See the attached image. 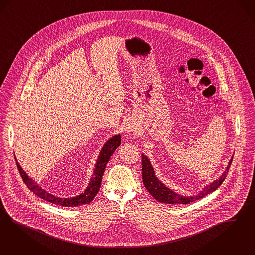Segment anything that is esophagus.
<instances>
[{"mask_svg": "<svg viewBox=\"0 0 255 255\" xmlns=\"http://www.w3.org/2000/svg\"><path fill=\"white\" fill-rule=\"evenodd\" d=\"M136 126L134 125V124H128L127 125V127H126V131L128 132V133H134V132L136 131Z\"/></svg>", "mask_w": 255, "mask_h": 255, "instance_id": "obj_1", "label": "esophagus"}]
</instances>
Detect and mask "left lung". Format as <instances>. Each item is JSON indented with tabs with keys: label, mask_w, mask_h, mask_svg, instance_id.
<instances>
[{
	"label": "left lung",
	"mask_w": 255,
	"mask_h": 255,
	"mask_svg": "<svg viewBox=\"0 0 255 255\" xmlns=\"http://www.w3.org/2000/svg\"><path fill=\"white\" fill-rule=\"evenodd\" d=\"M141 172H142V182L144 184V187L148 191L153 198L159 202L166 203V204H188L191 202H194L199 198L205 197L208 194L216 191L224 181L227 177V174L230 169V165L232 164V161L234 157L229 161L226 170L223 172V174L218 178L214 180L213 182L207 184L204 188L200 190L198 193L193 195V196H183L179 193H176L172 189L168 188L166 185H164L160 179L157 178L156 173L152 166L150 160L144 156L141 155Z\"/></svg>",
	"instance_id": "1"
}]
</instances>
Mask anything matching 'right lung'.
Here are the masks:
<instances>
[{
  "instance_id": "right-lung-1",
  "label": "right lung",
  "mask_w": 255,
  "mask_h": 255,
  "mask_svg": "<svg viewBox=\"0 0 255 255\" xmlns=\"http://www.w3.org/2000/svg\"><path fill=\"white\" fill-rule=\"evenodd\" d=\"M120 144H121L120 134L114 135L111 139H109L105 142L102 149L100 150V153L97 157L95 168H94V173L90 179L88 186L86 187L83 193L79 194L78 196H76L74 198H58L48 193L46 190L39 186L34 179L29 177L26 172L19 165L16 157H15V160H16V164L19 169L20 177L30 191H32L38 197L46 200L50 203L64 206V207H76V206H81L84 204H89L95 198L101 186L102 177H103L106 166L111 159L112 155L114 154V151L116 150L117 147H119Z\"/></svg>"
}]
</instances>
